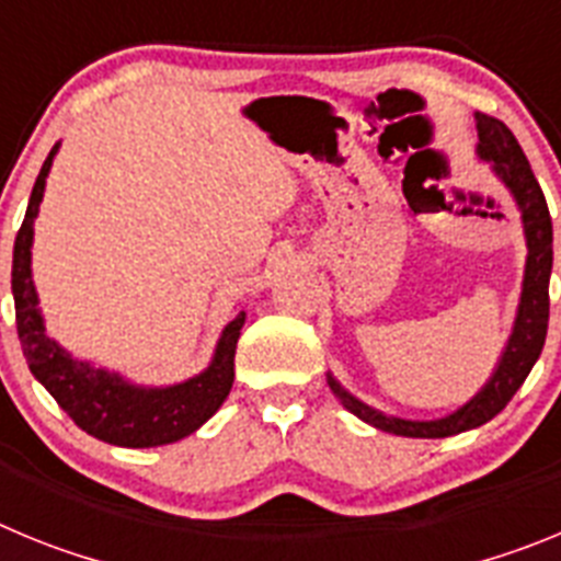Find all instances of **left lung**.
<instances>
[{
	"label": "left lung",
	"instance_id": "obj_1",
	"mask_svg": "<svg viewBox=\"0 0 561 561\" xmlns=\"http://www.w3.org/2000/svg\"><path fill=\"white\" fill-rule=\"evenodd\" d=\"M474 123H478V157L492 165L494 176L503 182L505 191L512 193L519 219H523L528 255H525L517 317H514L512 334H508V342H505L503 354L497 359V368L489 376V381L472 399L466 401L463 408L444 415V419L413 421L381 413V410L370 408L362 399H356L354 393H348L329 374V385L342 408L365 421V424H370V427L381 430V433L404 435V438H447V435L480 427L485 421H492L512 401L525 376L531 374L534 362L542 354L545 334H548V309H551V300H548V284H551L553 270L551 213L545 205L542 187H539L537 176H534L517 137L508 131V126L489 117V114H474Z\"/></svg>",
	"mask_w": 561,
	"mask_h": 561
}]
</instances>
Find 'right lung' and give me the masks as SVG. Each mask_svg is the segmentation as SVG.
Instances as JSON below:
<instances>
[{
    "instance_id": "add662e5",
    "label": "right lung",
    "mask_w": 561,
    "mask_h": 561,
    "mask_svg": "<svg viewBox=\"0 0 561 561\" xmlns=\"http://www.w3.org/2000/svg\"><path fill=\"white\" fill-rule=\"evenodd\" d=\"M58 146H53L38 173L30 205L24 213L22 230L13 244V304H16V329L30 374L42 381L49 396L61 404L64 413L76 421L83 433L95 435L114 447L146 449L187 438L205 424L230 396L236 379V345L247 314L238 311L221 331L213 359L202 374L168 388L134 385L114 370L98 368L92 362L78 359L64 345L47 334L44 314L38 309V295L33 286V221L44 199L47 173L56 160Z\"/></svg>"
}]
</instances>
